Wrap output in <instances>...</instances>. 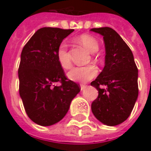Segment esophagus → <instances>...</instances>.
Instances as JSON below:
<instances>
[{"instance_id": "34e87169", "label": "esophagus", "mask_w": 151, "mask_h": 151, "mask_svg": "<svg viewBox=\"0 0 151 151\" xmlns=\"http://www.w3.org/2000/svg\"><path fill=\"white\" fill-rule=\"evenodd\" d=\"M86 88V86H85V85H81V91H84Z\"/></svg>"}]
</instances>
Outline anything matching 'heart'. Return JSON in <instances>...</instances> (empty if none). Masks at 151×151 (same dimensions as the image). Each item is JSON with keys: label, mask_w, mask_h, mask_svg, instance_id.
<instances>
[{"label": "heart", "mask_w": 151, "mask_h": 151, "mask_svg": "<svg viewBox=\"0 0 151 151\" xmlns=\"http://www.w3.org/2000/svg\"><path fill=\"white\" fill-rule=\"evenodd\" d=\"M78 41L87 49L90 52L95 53L99 49V45L97 40L91 35H82L78 37ZM56 57L60 65L64 69H69L71 66V61L67 50V44L65 42H61L56 50ZM97 73L96 68L89 65L86 66H77L72 68L67 74L68 77L74 81L86 82L89 80L96 76Z\"/></svg>", "instance_id": "obj_1"}]
</instances>
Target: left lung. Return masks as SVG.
I'll list each match as a JSON object with an SVG mask.
<instances>
[{"instance_id":"obj_1","label":"left lung","mask_w":151,"mask_h":151,"mask_svg":"<svg viewBox=\"0 0 151 151\" xmlns=\"http://www.w3.org/2000/svg\"><path fill=\"white\" fill-rule=\"evenodd\" d=\"M91 31L103 36L106 48L105 67L91 83L99 93L92 102V113L104 125L115 126L127 120L134 108L139 92L138 69L131 50L115 30L101 27Z\"/></svg>"}]
</instances>
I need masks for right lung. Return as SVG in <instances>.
I'll return each instance as SVG.
<instances>
[{"mask_svg": "<svg viewBox=\"0 0 151 151\" xmlns=\"http://www.w3.org/2000/svg\"><path fill=\"white\" fill-rule=\"evenodd\" d=\"M73 31L40 28L21 51L18 70L20 96L27 116L37 125L50 126L62 120L81 91L78 84L65 76L56 57L59 45ZM57 82L60 86L54 85Z\"/></svg>", "mask_w": 151, "mask_h": 151, "instance_id": "obj_1", "label": "right lung"}]
</instances>
